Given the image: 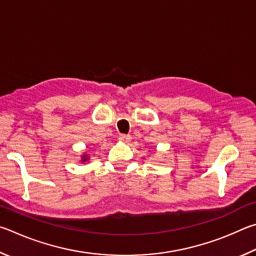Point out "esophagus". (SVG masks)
<instances>
[{
	"label": "esophagus",
	"instance_id": "34e87169",
	"mask_svg": "<svg viewBox=\"0 0 256 256\" xmlns=\"http://www.w3.org/2000/svg\"><path fill=\"white\" fill-rule=\"evenodd\" d=\"M119 140L122 142H129L132 140V136L130 135H120L119 136Z\"/></svg>",
	"mask_w": 256,
	"mask_h": 256
}]
</instances>
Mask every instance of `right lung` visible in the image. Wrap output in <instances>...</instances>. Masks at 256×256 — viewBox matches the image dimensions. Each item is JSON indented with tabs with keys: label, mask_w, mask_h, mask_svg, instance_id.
<instances>
[{
	"label": "right lung",
	"mask_w": 256,
	"mask_h": 256,
	"mask_svg": "<svg viewBox=\"0 0 256 256\" xmlns=\"http://www.w3.org/2000/svg\"><path fill=\"white\" fill-rule=\"evenodd\" d=\"M88 160H90V154L83 153L82 156H80V162L85 163V162H88Z\"/></svg>",
	"instance_id": "1"
}]
</instances>
